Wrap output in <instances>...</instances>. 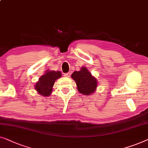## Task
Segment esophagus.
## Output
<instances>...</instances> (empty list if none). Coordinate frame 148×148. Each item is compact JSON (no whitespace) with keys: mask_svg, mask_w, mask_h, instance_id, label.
I'll return each mask as SVG.
<instances>
[{"mask_svg":"<svg viewBox=\"0 0 148 148\" xmlns=\"http://www.w3.org/2000/svg\"><path fill=\"white\" fill-rule=\"evenodd\" d=\"M64 76L65 77H67V78H69V77L70 76V73H69V72H68V73H66V74H64Z\"/></svg>","mask_w":148,"mask_h":148,"instance_id":"1","label":"esophagus"}]
</instances>
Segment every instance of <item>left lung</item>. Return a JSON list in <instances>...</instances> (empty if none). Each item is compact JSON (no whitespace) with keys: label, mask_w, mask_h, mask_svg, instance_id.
<instances>
[{"label":"left lung","mask_w":148,"mask_h":148,"mask_svg":"<svg viewBox=\"0 0 148 148\" xmlns=\"http://www.w3.org/2000/svg\"><path fill=\"white\" fill-rule=\"evenodd\" d=\"M76 82L78 92L85 96L92 95L98 86L97 79L92 76L85 66L80 68V71H75L71 75Z\"/></svg>","instance_id":"obj_1"}]
</instances>
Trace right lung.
I'll return each instance as SVG.
<instances>
[{"label": "right lung", "instance_id": "obj_1", "mask_svg": "<svg viewBox=\"0 0 148 148\" xmlns=\"http://www.w3.org/2000/svg\"><path fill=\"white\" fill-rule=\"evenodd\" d=\"M62 73L60 71L47 70L42 75L35 85V90L43 97H48L53 91L55 81L61 78Z\"/></svg>", "mask_w": 148, "mask_h": 148}]
</instances>
